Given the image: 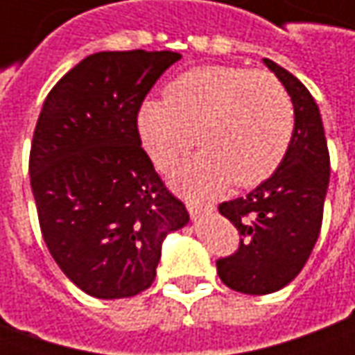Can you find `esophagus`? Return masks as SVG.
Segmentation results:
<instances>
[{
	"label": "esophagus",
	"instance_id": "obj_1",
	"mask_svg": "<svg viewBox=\"0 0 355 355\" xmlns=\"http://www.w3.org/2000/svg\"><path fill=\"white\" fill-rule=\"evenodd\" d=\"M186 207L190 211V216H192L193 220L196 218H200L201 215H205V213H211L215 205H211V203H201V201H193V200H188L186 201Z\"/></svg>",
	"mask_w": 355,
	"mask_h": 355
}]
</instances>
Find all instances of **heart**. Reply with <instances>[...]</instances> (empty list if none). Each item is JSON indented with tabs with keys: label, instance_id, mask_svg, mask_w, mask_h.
Returning <instances> with one entry per match:
<instances>
[{
	"label": "heart",
	"instance_id": "b5f03b06",
	"mask_svg": "<svg viewBox=\"0 0 355 355\" xmlns=\"http://www.w3.org/2000/svg\"><path fill=\"white\" fill-rule=\"evenodd\" d=\"M140 142L155 167L171 169L203 148L177 173L178 186L198 193L232 180L251 188L272 177L289 150L295 112L282 81L262 70L200 66L165 87V101H146L137 116Z\"/></svg>",
	"mask_w": 355,
	"mask_h": 355
}]
</instances>
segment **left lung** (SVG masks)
<instances>
[{"label": "left lung", "instance_id": "left-lung-1", "mask_svg": "<svg viewBox=\"0 0 355 355\" xmlns=\"http://www.w3.org/2000/svg\"><path fill=\"white\" fill-rule=\"evenodd\" d=\"M289 93L295 131L270 178L243 198L218 205L239 232V249L216 261L224 285L245 295L283 289L304 268L320 238L329 186V150L320 108L310 91L285 68L264 58Z\"/></svg>", "mask_w": 355, "mask_h": 355}]
</instances>
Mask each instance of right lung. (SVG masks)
Segmentation results:
<instances>
[{
    "mask_svg": "<svg viewBox=\"0 0 355 355\" xmlns=\"http://www.w3.org/2000/svg\"><path fill=\"white\" fill-rule=\"evenodd\" d=\"M173 51H102L51 89L30 150V184L45 245L94 298L148 289L167 234L190 216L142 150L137 116Z\"/></svg>",
    "mask_w": 355,
    "mask_h": 355,
    "instance_id": "1",
    "label": "right lung"
}]
</instances>
